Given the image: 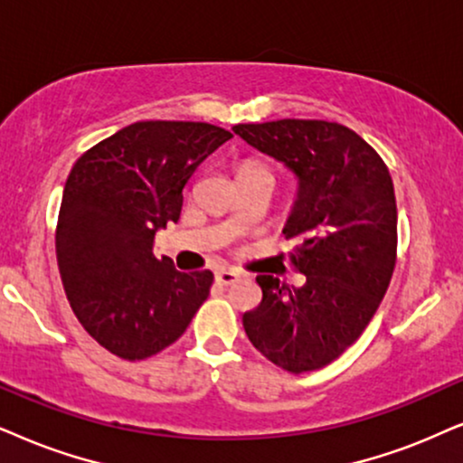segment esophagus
Listing matches in <instances>:
<instances>
[{
  "label": "esophagus",
  "mask_w": 463,
  "mask_h": 463,
  "mask_svg": "<svg viewBox=\"0 0 463 463\" xmlns=\"http://www.w3.org/2000/svg\"><path fill=\"white\" fill-rule=\"evenodd\" d=\"M239 279V273L231 271V269H220V271H215V284L220 286H231L235 284Z\"/></svg>",
  "instance_id": "1"
}]
</instances>
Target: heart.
I'll list each match as a JSON object with an SVG mask.
<instances>
[{"label":"heart","instance_id":"b5f03b06","mask_svg":"<svg viewBox=\"0 0 463 463\" xmlns=\"http://www.w3.org/2000/svg\"><path fill=\"white\" fill-rule=\"evenodd\" d=\"M239 173H260V175H267V177L273 179L271 168L265 166V164H259V162H245V164H241Z\"/></svg>","mask_w":463,"mask_h":463}]
</instances>
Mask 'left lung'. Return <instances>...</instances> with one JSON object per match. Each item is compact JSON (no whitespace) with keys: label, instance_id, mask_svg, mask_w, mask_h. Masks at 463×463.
<instances>
[{"label":"left lung","instance_id":"left-lung-1","mask_svg":"<svg viewBox=\"0 0 463 463\" xmlns=\"http://www.w3.org/2000/svg\"><path fill=\"white\" fill-rule=\"evenodd\" d=\"M232 130L299 177L284 235L299 241L288 259L306 275L292 288L260 273L262 301L243 314V329L284 372L320 370L361 337L393 278V179L378 151L335 121L278 119Z\"/></svg>","mask_w":463,"mask_h":463}]
</instances>
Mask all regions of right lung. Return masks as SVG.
<instances>
[{
	"instance_id": "add662e5",
	"label": "right lung",
	"mask_w": 463,
	"mask_h": 463,
	"mask_svg": "<svg viewBox=\"0 0 463 463\" xmlns=\"http://www.w3.org/2000/svg\"><path fill=\"white\" fill-rule=\"evenodd\" d=\"M232 134L204 121H137L74 162L55 228L70 307L124 361L149 359L184 335L213 273L156 259L157 228L177 222L184 185Z\"/></svg>"
}]
</instances>
